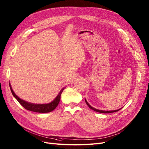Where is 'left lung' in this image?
<instances>
[{
  "label": "left lung",
  "instance_id": "1",
  "mask_svg": "<svg viewBox=\"0 0 149 149\" xmlns=\"http://www.w3.org/2000/svg\"><path fill=\"white\" fill-rule=\"evenodd\" d=\"M85 102H86V103L87 104V105H88L91 109H93V110H94V111H96V112H98V113H114V112H117V111H119L120 109L122 108H120V109H116V110H112V111H103V110H100V109H95V108L92 107L91 106V105L89 104L87 100H86V99H85Z\"/></svg>",
  "mask_w": 149,
  "mask_h": 149
}]
</instances>
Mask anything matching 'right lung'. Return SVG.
Masks as SVG:
<instances>
[{"mask_svg":"<svg viewBox=\"0 0 149 149\" xmlns=\"http://www.w3.org/2000/svg\"><path fill=\"white\" fill-rule=\"evenodd\" d=\"M10 85V88L11 89V93L13 95L16 99L19 102V103L25 108L27 109V110L31 111H33V112H36V113H49L54 111V109L56 108V107L58 105V103L60 100L61 98V95L63 92V91L65 88H63L61 89V90L58 93V94L57 95V96L55 97V99L52 101L51 102L49 103H43V104H38V103H30L28 102L27 101H25L24 100H22L20 99L19 97L15 93V92L13 90L11 86L10 85V83H9Z\"/></svg>","mask_w":149,"mask_h":149,"instance_id":"obj_1","label":"right lung"}]
</instances>
